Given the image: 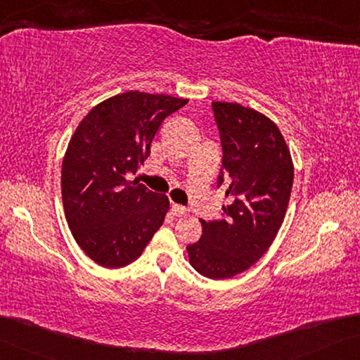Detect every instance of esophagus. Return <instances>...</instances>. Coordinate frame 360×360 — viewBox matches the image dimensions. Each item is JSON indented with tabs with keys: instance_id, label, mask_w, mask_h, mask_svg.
<instances>
[{
	"instance_id": "esophagus-1",
	"label": "esophagus",
	"mask_w": 360,
	"mask_h": 360,
	"mask_svg": "<svg viewBox=\"0 0 360 360\" xmlns=\"http://www.w3.org/2000/svg\"><path fill=\"white\" fill-rule=\"evenodd\" d=\"M172 214L176 217H181V215L186 214V207L181 206V204H172Z\"/></svg>"
}]
</instances>
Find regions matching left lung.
I'll use <instances>...</instances> for the list:
<instances>
[{"instance_id":"1","label":"left lung","mask_w":360,"mask_h":360,"mask_svg":"<svg viewBox=\"0 0 360 360\" xmlns=\"http://www.w3.org/2000/svg\"><path fill=\"white\" fill-rule=\"evenodd\" d=\"M222 165L217 186L230 206L219 220H201L199 241L186 246L196 272L212 280L245 272L269 250L283 224L292 186V161L272 120L238 103H212Z\"/></svg>"}]
</instances>
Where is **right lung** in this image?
I'll return each mask as SVG.
<instances>
[{
  "mask_svg": "<svg viewBox=\"0 0 360 360\" xmlns=\"http://www.w3.org/2000/svg\"><path fill=\"white\" fill-rule=\"evenodd\" d=\"M188 99L127 91L99 103L72 135L63 161V202L88 257L119 269L141 256L162 225L169 199L127 176L149 156L159 127Z\"/></svg>",
  "mask_w": 360,
  "mask_h": 360,
  "instance_id": "right-lung-1",
  "label": "right lung"
}]
</instances>
